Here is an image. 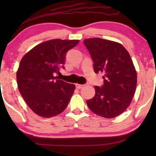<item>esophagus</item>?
<instances>
[{"label":"esophagus","instance_id":"obj_1","mask_svg":"<svg viewBox=\"0 0 156 156\" xmlns=\"http://www.w3.org/2000/svg\"><path fill=\"white\" fill-rule=\"evenodd\" d=\"M84 87V84H76V89H82L83 87Z\"/></svg>","mask_w":156,"mask_h":156}]
</instances>
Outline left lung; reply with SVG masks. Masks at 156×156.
Listing matches in <instances>:
<instances>
[{
	"instance_id": "8db88e82",
	"label": "left lung",
	"mask_w": 156,
	"mask_h": 156,
	"mask_svg": "<svg viewBox=\"0 0 156 156\" xmlns=\"http://www.w3.org/2000/svg\"><path fill=\"white\" fill-rule=\"evenodd\" d=\"M94 62L95 73L103 72L104 84L95 86V95L87 101L95 114L112 119L124 112L132 101L137 84V73L129 53L122 44L101 38L85 39Z\"/></svg>"
}]
</instances>
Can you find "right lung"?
<instances>
[{"instance_id": "1", "label": "right lung", "mask_w": 156, "mask_h": 156, "mask_svg": "<svg viewBox=\"0 0 156 156\" xmlns=\"http://www.w3.org/2000/svg\"><path fill=\"white\" fill-rule=\"evenodd\" d=\"M78 40L53 39L27 52L20 60L16 79L20 94L38 116L50 118L63 112L75 90V85L55 76L65 68L66 53Z\"/></svg>"}]
</instances>
